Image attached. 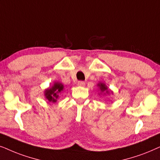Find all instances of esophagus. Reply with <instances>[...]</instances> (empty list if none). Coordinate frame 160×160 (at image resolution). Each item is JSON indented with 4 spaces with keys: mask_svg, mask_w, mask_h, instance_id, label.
I'll list each match as a JSON object with an SVG mask.
<instances>
[{
    "mask_svg": "<svg viewBox=\"0 0 160 160\" xmlns=\"http://www.w3.org/2000/svg\"><path fill=\"white\" fill-rule=\"evenodd\" d=\"M78 85L79 86H84L85 85H86V83H85V82H83V81H78Z\"/></svg>",
    "mask_w": 160,
    "mask_h": 160,
    "instance_id": "obj_1",
    "label": "esophagus"
}]
</instances>
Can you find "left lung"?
Returning a JSON list of instances; mask_svg holds the SVG:
<instances>
[{"mask_svg":"<svg viewBox=\"0 0 160 160\" xmlns=\"http://www.w3.org/2000/svg\"><path fill=\"white\" fill-rule=\"evenodd\" d=\"M98 87H99L100 91H101L102 93L103 92H106L107 93H109L110 92H111L110 90H108V86H106V85L105 83H103V82H99V83H98ZM112 93V92H111Z\"/></svg>","mask_w":160,"mask_h":160,"instance_id":"8db88e82","label":"left lung"}]
</instances>
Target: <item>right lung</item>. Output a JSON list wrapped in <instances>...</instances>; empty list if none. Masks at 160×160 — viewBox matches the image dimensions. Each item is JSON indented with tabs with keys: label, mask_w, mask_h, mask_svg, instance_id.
I'll use <instances>...</instances> for the list:
<instances>
[{
	"label": "right lung",
	"mask_w": 160,
	"mask_h": 160,
	"mask_svg": "<svg viewBox=\"0 0 160 160\" xmlns=\"http://www.w3.org/2000/svg\"><path fill=\"white\" fill-rule=\"evenodd\" d=\"M63 85L61 82H55L53 86L50 88L46 89L44 91V96L49 102H52L53 103L56 102L57 99L59 98V93L63 90Z\"/></svg>",
	"instance_id": "1"
}]
</instances>
